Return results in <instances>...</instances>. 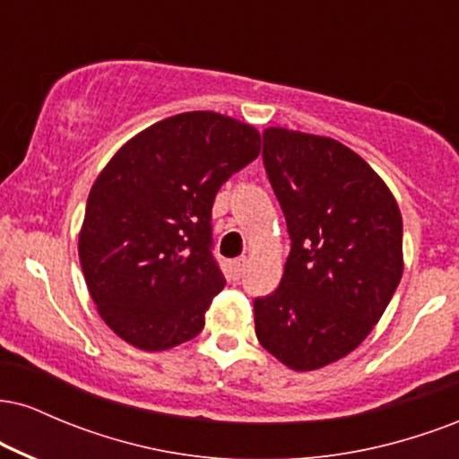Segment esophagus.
Instances as JSON below:
<instances>
[{"label": "esophagus", "instance_id": "obj_1", "mask_svg": "<svg viewBox=\"0 0 459 459\" xmlns=\"http://www.w3.org/2000/svg\"><path fill=\"white\" fill-rule=\"evenodd\" d=\"M246 265H247L246 256H239V259L230 261V270H233V276L235 278H241V273L246 272Z\"/></svg>", "mask_w": 459, "mask_h": 459}]
</instances>
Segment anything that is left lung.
I'll use <instances>...</instances> for the list:
<instances>
[{
    "label": "left lung",
    "instance_id": "obj_1",
    "mask_svg": "<svg viewBox=\"0 0 459 459\" xmlns=\"http://www.w3.org/2000/svg\"><path fill=\"white\" fill-rule=\"evenodd\" d=\"M263 163L291 252L276 291L255 299L256 339L293 371H315L354 351L391 302L402 212L382 177L325 135L265 129Z\"/></svg>",
    "mask_w": 459,
    "mask_h": 459
}]
</instances>
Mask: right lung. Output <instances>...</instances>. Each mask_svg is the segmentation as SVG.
<instances>
[{"label": "right lung", "mask_w": 459, "mask_h": 459, "mask_svg": "<svg viewBox=\"0 0 459 459\" xmlns=\"http://www.w3.org/2000/svg\"><path fill=\"white\" fill-rule=\"evenodd\" d=\"M261 134L218 112H186L125 142L91 189L79 263L99 315L144 351L200 334L224 276L212 255L218 189L256 160Z\"/></svg>", "instance_id": "add662e5"}]
</instances>
